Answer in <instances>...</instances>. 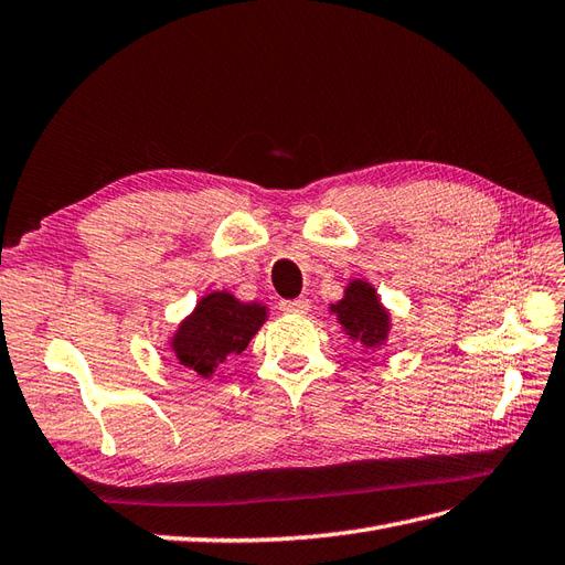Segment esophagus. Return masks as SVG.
Returning a JSON list of instances; mask_svg holds the SVG:
<instances>
[{
	"label": "esophagus",
	"instance_id": "obj_1",
	"mask_svg": "<svg viewBox=\"0 0 565 565\" xmlns=\"http://www.w3.org/2000/svg\"><path fill=\"white\" fill-rule=\"evenodd\" d=\"M279 308L284 312H291V315H306L310 310V300L308 298H294V300H281Z\"/></svg>",
	"mask_w": 565,
	"mask_h": 565
}]
</instances>
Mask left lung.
Returning <instances> with one entry per match:
<instances>
[{"mask_svg": "<svg viewBox=\"0 0 565 565\" xmlns=\"http://www.w3.org/2000/svg\"><path fill=\"white\" fill-rule=\"evenodd\" d=\"M337 315L339 324L347 332L351 342H359L365 349H377L385 344L390 332V312L380 303L375 288L363 281L353 279L344 288V298L330 306Z\"/></svg>", "mask_w": 565, "mask_h": 565, "instance_id": "8db88e82", "label": "left lung"}]
</instances>
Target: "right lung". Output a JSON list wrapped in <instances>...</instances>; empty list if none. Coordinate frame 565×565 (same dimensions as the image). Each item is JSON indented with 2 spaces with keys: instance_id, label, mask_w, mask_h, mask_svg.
Wrapping results in <instances>:
<instances>
[{
  "instance_id": "right-lung-1",
  "label": "right lung",
  "mask_w": 565,
  "mask_h": 565,
  "mask_svg": "<svg viewBox=\"0 0 565 565\" xmlns=\"http://www.w3.org/2000/svg\"><path fill=\"white\" fill-rule=\"evenodd\" d=\"M267 320V306L243 303L228 291L206 294L170 339L180 365L212 377L218 363L238 356Z\"/></svg>"
}]
</instances>
